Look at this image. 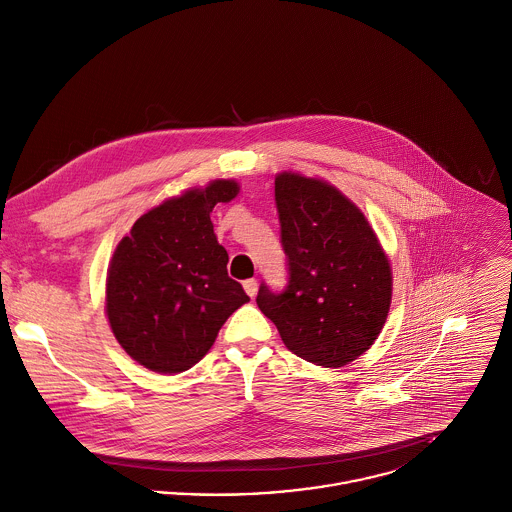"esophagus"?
Listing matches in <instances>:
<instances>
[{
    "label": "esophagus",
    "mask_w": 512,
    "mask_h": 512,
    "mask_svg": "<svg viewBox=\"0 0 512 512\" xmlns=\"http://www.w3.org/2000/svg\"><path fill=\"white\" fill-rule=\"evenodd\" d=\"M244 290H246V294H248L250 298H254V296H256V292H258V282H256L254 278L244 280Z\"/></svg>",
    "instance_id": "esophagus-1"
}]
</instances>
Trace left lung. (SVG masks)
<instances>
[{
	"mask_svg": "<svg viewBox=\"0 0 512 512\" xmlns=\"http://www.w3.org/2000/svg\"><path fill=\"white\" fill-rule=\"evenodd\" d=\"M288 286L260 284L256 304L296 356L338 368L378 338L392 300V270L372 226L340 190L282 172L274 180Z\"/></svg>",
	"mask_w": 512,
	"mask_h": 512,
	"instance_id": "left-lung-1",
	"label": "left lung"
}]
</instances>
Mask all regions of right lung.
Instances as JSON below:
<instances>
[{"label": "right lung", "mask_w": 512, "mask_h": 512, "mask_svg": "<svg viewBox=\"0 0 512 512\" xmlns=\"http://www.w3.org/2000/svg\"><path fill=\"white\" fill-rule=\"evenodd\" d=\"M234 180H214L148 210L112 256L106 314L120 346L142 366L178 374L200 362L222 324L250 302L228 276V252L210 214L238 196Z\"/></svg>", "instance_id": "right-lung-1"}]
</instances>
